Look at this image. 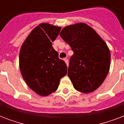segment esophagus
Segmentation results:
<instances>
[{
    "label": "esophagus",
    "instance_id": "1",
    "mask_svg": "<svg viewBox=\"0 0 124 124\" xmlns=\"http://www.w3.org/2000/svg\"><path fill=\"white\" fill-rule=\"evenodd\" d=\"M64 61H65V62H66V64H67V66H68V65H69V61H68V58H64Z\"/></svg>",
    "mask_w": 124,
    "mask_h": 124
}]
</instances>
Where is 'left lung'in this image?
Segmentation results:
<instances>
[{
  "label": "left lung",
  "mask_w": 124,
  "mask_h": 124,
  "mask_svg": "<svg viewBox=\"0 0 124 124\" xmlns=\"http://www.w3.org/2000/svg\"><path fill=\"white\" fill-rule=\"evenodd\" d=\"M60 35L74 52L70 58L68 75L75 89L84 93L96 90L109 70L111 54L108 46L84 23L66 26Z\"/></svg>",
  "instance_id": "obj_1"
}]
</instances>
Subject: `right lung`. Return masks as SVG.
<instances>
[{"label": "right lung", "instance_id": "right-lung-1", "mask_svg": "<svg viewBox=\"0 0 124 124\" xmlns=\"http://www.w3.org/2000/svg\"><path fill=\"white\" fill-rule=\"evenodd\" d=\"M61 28L40 24L29 35L20 49V70L28 86L37 94L47 96L58 89L68 67L52 47Z\"/></svg>", "mask_w": 124, "mask_h": 124}]
</instances>
